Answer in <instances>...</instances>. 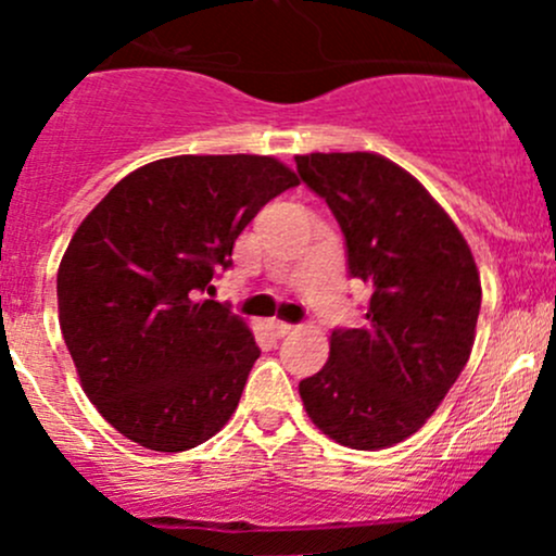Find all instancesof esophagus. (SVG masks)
Masks as SVG:
<instances>
[{"instance_id":"1","label":"esophagus","mask_w":556,"mask_h":556,"mask_svg":"<svg viewBox=\"0 0 556 556\" xmlns=\"http://www.w3.org/2000/svg\"><path fill=\"white\" fill-rule=\"evenodd\" d=\"M268 329H271L274 338H285V334H290L295 327L288 325V321H279L277 319V321H271V325H268Z\"/></svg>"}]
</instances>
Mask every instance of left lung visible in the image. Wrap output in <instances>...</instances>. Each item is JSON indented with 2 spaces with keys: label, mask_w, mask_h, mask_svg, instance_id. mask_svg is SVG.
<instances>
[{
  "label": "left lung",
  "mask_w": 556,
  "mask_h": 556,
  "mask_svg": "<svg viewBox=\"0 0 556 556\" xmlns=\"http://www.w3.org/2000/svg\"><path fill=\"white\" fill-rule=\"evenodd\" d=\"M295 163L338 218L348 274L371 288L367 325L332 329L329 362L298 390L311 422L340 446L388 448L427 422L465 369L478 266L448 213L388 157L311 152Z\"/></svg>",
  "instance_id": "1"
}]
</instances>
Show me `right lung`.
Masks as SVG:
<instances>
[{
    "label": "right lung",
    "instance_id": "obj_1",
    "mask_svg": "<svg viewBox=\"0 0 556 556\" xmlns=\"http://www.w3.org/2000/svg\"><path fill=\"white\" fill-rule=\"evenodd\" d=\"M298 176L266 155H176L131 170L73 235L60 329L97 412L174 454L216 435L261 356L229 306L200 301L240 231Z\"/></svg>",
    "mask_w": 556,
    "mask_h": 556
}]
</instances>
